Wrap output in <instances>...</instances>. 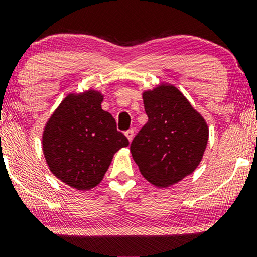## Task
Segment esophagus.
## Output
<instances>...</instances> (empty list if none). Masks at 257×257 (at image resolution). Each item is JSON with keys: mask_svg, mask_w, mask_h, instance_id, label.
<instances>
[{"mask_svg": "<svg viewBox=\"0 0 257 257\" xmlns=\"http://www.w3.org/2000/svg\"><path fill=\"white\" fill-rule=\"evenodd\" d=\"M134 135H135L134 128H130V130H127V131L125 132V136L127 137V140L130 141V142H131L132 139H134Z\"/></svg>", "mask_w": 257, "mask_h": 257, "instance_id": "34e87169", "label": "esophagus"}]
</instances>
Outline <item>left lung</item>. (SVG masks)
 Here are the masks:
<instances>
[{"mask_svg": "<svg viewBox=\"0 0 257 257\" xmlns=\"http://www.w3.org/2000/svg\"><path fill=\"white\" fill-rule=\"evenodd\" d=\"M143 104L148 121L132 140L130 151L150 183L170 186L200 164L208 128L202 116L172 85L145 92Z\"/></svg>", "mask_w": 257, "mask_h": 257, "instance_id": "obj_1", "label": "left lung"}]
</instances>
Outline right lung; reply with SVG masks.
Segmentation results:
<instances>
[{
	"instance_id": "right-lung-1",
	"label": "right lung",
	"mask_w": 257,
	"mask_h": 257,
	"mask_svg": "<svg viewBox=\"0 0 257 257\" xmlns=\"http://www.w3.org/2000/svg\"><path fill=\"white\" fill-rule=\"evenodd\" d=\"M103 96L89 90L63 99L46 123L43 150L49 168L77 190H89L103 180L112 157L128 140L115 118L101 109Z\"/></svg>"
}]
</instances>
